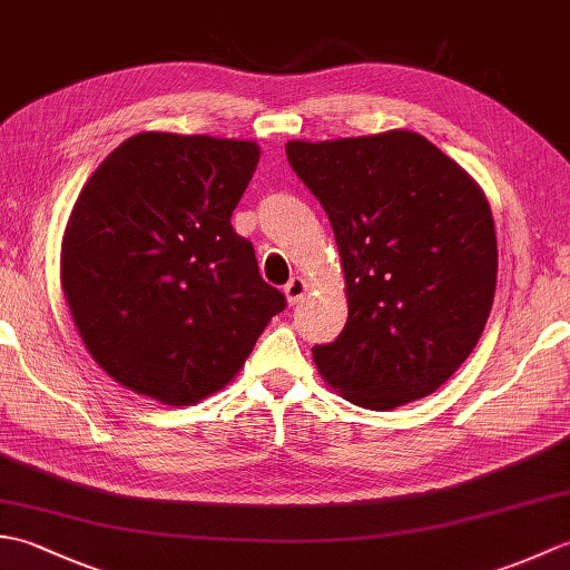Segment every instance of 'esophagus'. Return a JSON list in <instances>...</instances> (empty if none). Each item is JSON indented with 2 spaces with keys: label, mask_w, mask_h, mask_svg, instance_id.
<instances>
[{
  "label": "esophagus",
  "mask_w": 570,
  "mask_h": 570,
  "mask_svg": "<svg viewBox=\"0 0 570 570\" xmlns=\"http://www.w3.org/2000/svg\"><path fill=\"white\" fill-rule=\"evenodd\" d=\"M284 294L288 298V304H298V301L306 296V282L301 276H292L288 278V284L284 286Z\"/></svg>",
  "instance_id": "esophagus-1"
}]
</instances>
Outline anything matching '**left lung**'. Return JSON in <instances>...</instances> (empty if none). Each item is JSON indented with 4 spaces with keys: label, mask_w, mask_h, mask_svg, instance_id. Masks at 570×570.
<instances>
[{
    "label": "left lung",
    "mask_w": 570,
    "mask_h": 570,
    "mask_svg": "<svg viewBox=\"0 0 570 570\" xmlns=\"http://www.w3.org/2000/svg\"><path fill=\"white\" fill-rule=\"evenodd\" d=\"M341 249L347 323L313 360L347 402L386 411L439 390L478 345L498 284L490 205L416 135L288 141Z\"/></svg>",
    "instance_id": "obj_1"
}]
</instances>
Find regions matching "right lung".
<instances>
[{
	"label": "right lung",
	"instance_id": "1",
	"mask_svg": "<svg viewBox=\"0 0 570 570\" xmlns=\"http://www.w3.org/2000/svg\"><path fill=\"white\" fill-rule=\"evenodd\" d=\"M257 161L254 141L141 131L85 184L60 282L85 347L131 392L200 402L286 308L229 223Z\"/></svg>",
	"mask_w": 570,
	"mask_h": 570
}]
</instances>
